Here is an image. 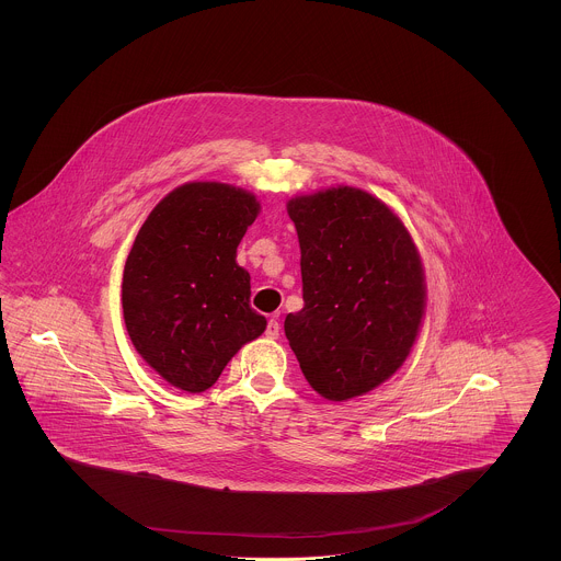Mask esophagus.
Listing matches in <instances>:
<instances>
[{"mask_svg": "<svg viewBox=\"0 0 561 561\" xmlns=\"http://www.w3.org/2000/svg\"><path fill=\"white\" fill-rule=\"evenodd\" d=\"M265 334H267V339H277V336H279V321L268 320Z\"/></svg>", "mask_w": 561, "mask_h": 561, "instance_id": "obj_1", "label": "esophagus"}]
</instances>
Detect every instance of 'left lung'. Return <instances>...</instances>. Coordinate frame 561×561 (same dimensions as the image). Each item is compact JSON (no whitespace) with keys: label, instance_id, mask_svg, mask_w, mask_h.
Listing matches in <instances>:
<instances>
[{"label":"left lung","instance_id":"left-lung-1","mask_svg":"<svg viewBox=\"0 0 561 561\" xmlns=\"http://www.w3.org/2000/svg\"><path fill=\"white\" fill-rule=\"evenodd\" d=\"M302 300L284 321L307 382L330 401L359 398L393 376L425 316V271L400 216L355 187L288 202Z\"/></svg>","mask_w":561,"mask_h":561}]
</instances>
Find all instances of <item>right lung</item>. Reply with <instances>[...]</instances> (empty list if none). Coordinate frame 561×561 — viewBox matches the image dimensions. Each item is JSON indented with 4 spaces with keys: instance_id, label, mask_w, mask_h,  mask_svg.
<instances>
[{
    "instance_id": "right-lung-1",
    "label": "right lung",
    "mask_w": 561,
    "mask_h": 561,
    "mask_svg": "<svg viewBox=\"0 0 561 561\" xmlns=\"http://www.w3.org/2000/svg\"><path fill=\"white\" fill-rule=\"evenodd\" d=\"M259 210L245 188L187 183L161 199L134 240L122 282L126 330L176 389H210L267 328L250 307V273L236 261Z\"/></svg>"
}]
</instances>
